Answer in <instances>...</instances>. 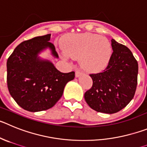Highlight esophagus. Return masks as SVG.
I'll return each mask as SVG.
<instances>
[{"label":"esophagus","instance_id":"1","mask_svg":"<svg viewBox=\"0 0 147 147\" xmlns=\"http://www.w3.org/2000/svg\"><path fill=\"white\" fill-rule=\"evenodd\" d=\"M80 75H82V72H80V70H76V72H75V77L79 78Z\"/></svg>","mask_w":147,"mask_h":147}]
</instances>
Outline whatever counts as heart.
<instances>
[{
	"label": "heart",
	"instance_id": "heart-1",
	"mask_svg": "<svg viewBox=\"0 0 147 147\" xmlns=\"http://www.w3.org/2000/svg\"><path fill=\"white\" fill-rule=\"evenodd\" d=\"M62 57H79L83 69L88 72H98L108 66L112 47L107 38L92 33L69 34L63 39Z\"/></svg>",
	"mask_w": 147,
	"mask_h": 147
}]
</instances>
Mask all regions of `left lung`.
Here are the masks:
<instances>
[{"instance_id": "left-lung-1", "label": "left lung", "mask_w": 147, "mask_h": 147, "mask_svg": "<svg viewBox=\"0 0 147 147\" xmlns=\"http://www.w3.org/2000/svg\"><path fill=\"white\" fill-rule=\"evenodd\" d=\"M113 49L108 67L103 72L92 74V87L84 98L93 110L101 113H116L126 107L134 96L138 65L128 47L111 39Z\"/></svg>"}]
</instances>
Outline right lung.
<instances>
[{"label": "right lung", "mask_w": 147, "mask_h": 147, "mask_svg": "<svg viewBox=\"0 0 147 147\" xmlns=\"http://www.w3.org/2000/svg\"><path fill=\"white\" fill-rule=\"evenodd\" d=\"M51 34L24 41L14 49L6 63L9 93L18 105L28 111L38 112L52 108L61 97L64 87L75 78V72L63 73L51 61L39 54L47 49L59 59Z\"/></svg>", "instance_id": "1"}]
</instances>
